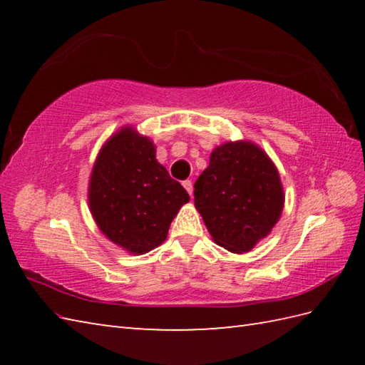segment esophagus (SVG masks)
I'll use <instances>...</instances> for the list:
<instances>
[{
	"label": "esophagus",
	"mask_w": 365,
	"mask_h": 365,
	"mask_svg": "<svg viewBox=\"0 0 365 365\" xmlns=\"http://www.w3.org/2000/svg\"><path fill=\"white\" fill-rule=\"evenodd\" d=\"M183 188L188 191L190 196L192 195V182H191V180H185V182H183Z\"/></svg>",
	"instance_id": "1"
}]
</instances>
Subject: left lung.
<instances>
[{
  "instance_id": "left-lung-1",
  "label": "left lung",
  "mask_w": 365,
  "mask_h": 365,
  "mask_svg": "<svg viewBox=\"0 0 365 365\" xmlns=\"http://www.w3.org/2000/svg\"><path fill=\"white\" fill-rule=\"evenodd\" d=\"M195 205L224 250L242 254L267 237L281 216L284 191L268 155L251 143H227L212 152L195 183Z\"/></svg>"
}]
</instances>
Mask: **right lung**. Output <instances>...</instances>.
Listing matches in <instances>:
<instances>
[{
    "instance_id": "obj_1",
    "label": "right lung",
    "mask_w": 365,
    "mask_h": 365,
    "mask_svg": "<svg viewBox=\"0 0 365 365\" xmlns=\"http://www.w3.org/2000/svg\"><path fill=\"white\" fill-rule=\"evenodd\" d=\"M190 196L155 158V147L123 128L100 150L89 185V205L113 243L144 254L166 240L178 208Z\"/></svg>"
}]
</instances>
